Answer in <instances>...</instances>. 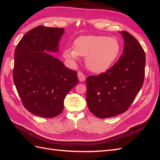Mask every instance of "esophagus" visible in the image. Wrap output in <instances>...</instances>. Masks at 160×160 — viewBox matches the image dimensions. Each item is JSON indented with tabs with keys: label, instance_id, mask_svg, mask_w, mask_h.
I'll return each instance as SVG.
<instances>
[{
	"label": "esophagus",
	"instance_id": "1",
	"mask_svg": "<svg viewBox=\"0 0 160 160\" xmlns=\"http://www.w3.org/2000/svg\"><path fill=\"white\" fill-rule=\"evenodd\" d=\"M77 75H78V78H79V80L80 81H84L86 79L85 77V75L83 74V72H82L81 71H79L78 73H77Z\"/></svg>",
	"mask_w": 160,
	"mask_h": 160
}]
</instances>
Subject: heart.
I'll return each instance as SVG.
<instances>
[{"label": "heart", "instance_id": "obj_1", "mask_svg": "<svg viewBox=\"0 0 160 160\" xmlns=\"http://www.w3.org/2000/svg\"><path fill=\"white\" fill-rule=\"evenodd\" d=\"M119 52L120 45L115 38L91 35L77 38L73 42V49H65L63 56L72 63L79 56L86 57L87 67L95 73H101L109 69Z\"/></svg>", "mask_w": 160, "mask_h": 160}]
</instances>
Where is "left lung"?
<instances>
[{
    "mask_svg": "<svg viewBox=\"0 0 160 160\" xmlns=\"http://www.w3.org/2000/svg\"><path fill=\"white\" fill-rule=\"evenodd\" d=\"M121 33L125 42L123 55L106 72L86 79L87 103L91 112L99 118L125 112L143 83L145 51L130 33L125 31Z\"/></svg>",
    "mask_w": 160,
    "mask_h": 160,
    "instance_id": "left-lung-1",
    "label": "left lung"
}]
</instances>
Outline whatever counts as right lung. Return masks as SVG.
Listing matches in <instances>:
<instances>
[{"mask_svg": "<svg viewBox=\"0 0 160 160\" xmlns=\"http://www.w3.org/2000/svg\"><path fill=\"white\" fill-rule=\"evenodd\" d=\"M64 28L38 26L28 31L14 51L13 81L22 105L32 114L52 118L78 83L77 72L44 51H57Z\"/></svg>", "mask_w": 160, "mask_h": 160, "instance_id": "add662e5", "label": "right lung"}]
</instances>
